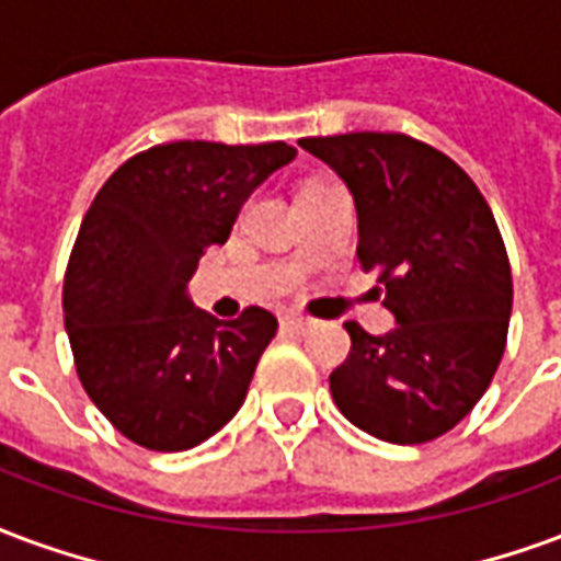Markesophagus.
<instances>
[{"label":"esophagus","mask_w":561,"mask_h":561,"mask_svg":"<svg viewBox=\"0 0 561 561\" xmlns=\"http://www.w3.org/2000/svg\"><path fill=\"white\" fill-rule=\"evenodd\" d=\"M280 329L289 331V334H308L310 322L301 320V317H293V313H289V317H284V320H280Z\"/></svg>","instance_id":"esophagus-1"}]
</instances>
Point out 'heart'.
Here are the masks:
<instances>
[{
  "mask_svg": "<svg viewBox=\"0 0 561 561\" xmlns=\"http://www.w3.org/2000/svg\"><path fill=\"white\" fill-rule=\"evenodd\" d=\"M308 185H320V182H308Z\"/></svg>",
  "mask_w": 561,
  "mask_h": 561,
  "instance_id": "b5f03b06",
  "label": "heart"
}]
</instances>
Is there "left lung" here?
Wrapping results in <instances>:
<instances>
[{"label": "left lung", "mask_w": 561, "mask_h": 561, "mask_svg": "<svg viewBox=\"0 0 561 561\" xmlns=\"http://www.w3.org/2000/svg\"><path fill=\"white\" fill-rule=\"evenodd\" d=\"M353 191L358 260L386 286L398 329L346 322L353 350L329 376L355 427L394 445L431 443L488 391L508 341L511 265L478 185L407 134L305 137Z\"/></svg>", "instance_id": "obj_1"}]
</instances>
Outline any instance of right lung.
<instances>
[{
  "mask_svg": "<svg viewBox=\"0 0 561 561\" xmlns=\"http://www.w3.org/2000/svg\"><path fill=\"white\" fill-rule=\"evenodd\" d=\"M293 158L284 140L163 142L92 199L65 272V329L85 394L130 443L187 451L248 398L277 320L248 308L220 322L185 286L206 248L230 239L244 199Z\"/></svg>",
  "mask_w": 561,
  "mask_h": 561,
  "instance_id": "right-lung-1",
  "label": "right lung"
}]
</instances>
